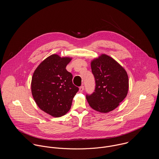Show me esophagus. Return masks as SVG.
Listing matches in <instances>:
<instances>
[{"label":"esophagus","mask_w":159,"mask_h":159,"mask_svg":"<svg viewBox=\"0 0 159 159\" xmlns=\"http://www.w3.org/2000/svg\"><path fill=\"white\" fill-rule=\"evenodd\" d=\"M84 86H80V92H82L83 91H84Z\"/></svg>","instance_id":"1"}]
</instances>
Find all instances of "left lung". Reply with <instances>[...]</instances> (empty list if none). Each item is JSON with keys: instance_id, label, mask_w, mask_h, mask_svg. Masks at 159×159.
Wrapping results in <instances>:
<instances>
[{"instance_id": "8db88e82", "label": "left lung", "mask_w": 159, "mask_h": 159, "mask_svg": "<svg viewBox=\"0 0 159 159\" xmlns=\"http://www.w3.org/2000/svg\"><path fill=\"white\" fill-rule=\"evenodd\" d=\"M95 87L93 92L86 93V99L93 110L110 112L125 98L129 78L125 70L111 57L102 54L91 62Z\"/></svg>"}]
</instances>
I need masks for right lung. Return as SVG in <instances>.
<instances>
[{
  "label": "right lung",
  "mask_w": 159,
  "mask_h": 159,
  "mask_svg": "<svg viewBox=\"0 0 159 159\" xmlns=\"http://www.w3.org/2000/svg\"><path fill=\"white\" fill-rule=\"evenodd\" d=\"M70 61V58L51 55L39 66L32 76L34 99L42 110L54 117L68 112L79 90L73 84L72 74L66 68Z\"/></svg>",
  "instance_id": "1"
}]
</instances>
